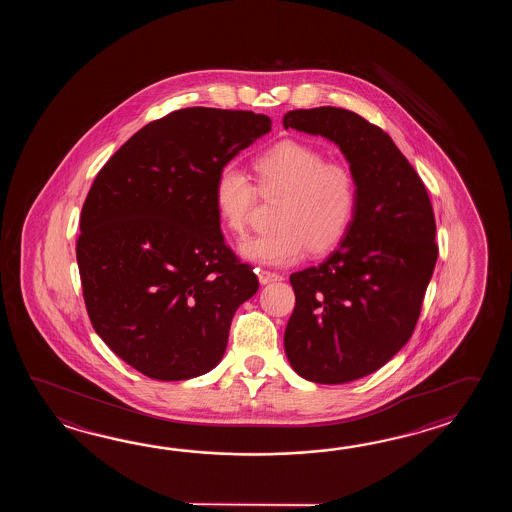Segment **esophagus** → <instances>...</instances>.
<instances>
[{
    "label": "esophagus",
    "mask_w": 512,
    "mask_h": 512,
    "mask_svg": "<svg viewBox=\"0 0 512 512\" xmlns=\"http://www.w3.org/2000/svg\"><path fill=\"white\" fill-rule=\"evenodd\" d=\"M256 272H258V280H260L261 285L282 280V274H278V272L265 271V269H258Z\"/></svg>",
    "instance_id": "34e87169"
}]
</instances>
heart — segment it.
Listing matches in <instances>:
<instances>
[{"label": "heart", "instance_id": "obj_1", "mask_svg": "<svg viewBox=\"0 0 512 512\" xmlns=\"http://www.w3.org/2000/svg\"><path fill=\"white\" fill-rule=\"evenodd\" d=\"M254 172L256 185L236 164H225L214 186L219 219L234 236L245 234L260 196L280 199L276 229L243 241V258L285 267L307 249L322 254L344 238L357 205V185L344 164L327 163L324 153L302 142L282 141L254 159Z\"/></svg>", "mask_w": 512, "mask_h": 512}]
</instances>
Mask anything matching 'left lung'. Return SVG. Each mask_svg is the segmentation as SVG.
Here are the masks:
<instances>
[{
	"label": "left lung",
	"mask_w": 512,
	"mask_h": 512,
	"mask_svg": "<svg viewBox=\"0 0 512 512\" xmlns=\"http://www.w3.org/2000/svg\"><path fill=\"white\" fill-rule=\"evenodd\" d=\"M283 126L335 142L357 185L340 247L291 274L296 304L283 337L300 377L344 384L382 368L412 337L437 261L434 210L392 137L357 113L294 109Z\"/></svg>",
	"instance_id": "8db88e82"
}]
</instances>
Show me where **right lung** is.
<instances>
[{"label": "right lung", "mask_w": 512, "mask_h": 512, "mask_svg": "<svg viewBox=\"0 0 512 512\" xmlns=\"http://www.w3.org/2000/svg\"><path fill=\"white\" fill-rule=\"evenodd\" d=\"M269 131L271 119L252 111L177 109L95 177L77 240L87 315L142 375L185 381L223 359L232 316L260 283L223 240L214 186Z\"/></svg>", "instance_id": "add662e5"}]
</instances>
